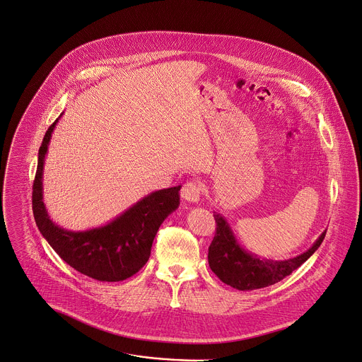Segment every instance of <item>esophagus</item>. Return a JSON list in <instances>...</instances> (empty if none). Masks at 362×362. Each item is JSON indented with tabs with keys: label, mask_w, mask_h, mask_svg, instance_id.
<instances>
[{
	"label": "esophagus",
	"mask_w": 362,
	"mask_h": 362,
	"mask_svg": "<svg viewBox=\"0 0 362 362\" xmlns=\"http://www.w3.org/2000/svg\"><path fill=\"white\" fill-rule=\"evenodd\" d=\"M200 194H202V186L197 182H186L180 190V196L182 199H185L186 202L190 203H197L200 200Z\"/></svg>",
	"instance_id": "obj_1"
}]
</instances>
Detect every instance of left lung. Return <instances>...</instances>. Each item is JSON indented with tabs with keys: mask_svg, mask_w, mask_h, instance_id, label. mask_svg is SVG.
<instances>
[{
	"mask_svg": "<svg viewBox=\"0 0 362 362\" xmlns=\"http://www.w3.org/2000/svg\"><path fill=\"white\" fill-rule=\"evenodd\" d=\"M217 223L216 236L209 247V264L218 279L239 291L264 288L273 286L305 263L320 246L326 230L302 255L288 260H267L247 253L238 243L229 223L214 213Z\"/></svg>",
	"mask_w": 362,
	"mask_h": 362,
	"instance_id": "left-lung-1",
	"label": "left lung"
}]
</instances>
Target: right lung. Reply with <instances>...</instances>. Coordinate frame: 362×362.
Instances as JSON below:
<instances>
[{
  "label": "right lung",
  "instance_id": "right-lung-1",
  "mask_svg": "<svg viewBox=\"0 0 362 362\" xmlns=\"http://www.w3.org/2000/svg\"><path fill=\"white\" fill-rule=\"evenodd\" d=\"M59 119L47 129L39 148L32 192L36 225L54 252L81 274L98 281H123L139 273L148 262L160 223L179 207L180 186L145 196L107 225L81 232L60 228L46 211L42 187L45 156Z\"/></svg>",
  "mask_w": 362,
  "mask_h": 362
}]
</instances>
